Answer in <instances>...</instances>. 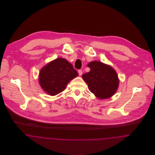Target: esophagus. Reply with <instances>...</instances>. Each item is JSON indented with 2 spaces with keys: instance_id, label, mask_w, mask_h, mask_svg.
<instances>
[{
  "instance_id": "1",
  "label": "esophagus",
  "mask_w": 155,
  "mask_h": 155,
  "mask_svg": "<svg viewBox=\"0 0 155 155\" xmlns=\"http://www.w3.org/2000/svg\"><path fill=\"white\" fill-rule=\"evenodd\" d=\"M78 74H79V75L80 76H81V75L82 74V71L81 70H79L78 71Z\"/></svg>"
}]
</instances>
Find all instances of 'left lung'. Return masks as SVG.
<instances>
[{
  "label": "left lung",
  "mask_w": 155,
  "mask_h": 155,
  "mask_svg": "<svg viewBox=\"0 0 155 155\" xmlns=\"http://www.w3.org/2000/svg\"><path fill=\"white\" fill-rule=\"evenodd\" d=\"M90 71L82 75L89 89L101 99L109 98L118 88L119 80L116 71L110 66L97 61H91L87 65Z\"/></svg>",
  "instance_id": "8db88e82"
}]
</instances>
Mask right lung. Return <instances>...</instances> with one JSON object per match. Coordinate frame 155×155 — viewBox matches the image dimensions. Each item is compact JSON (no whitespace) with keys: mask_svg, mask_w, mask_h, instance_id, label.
I'll list each match as a JSON object with an SVG mask.
<instances>
[{"mask_svg":"<svg viewBox=\"0 0 155 155\" xmlns=\"http://www.w3.org/2000/svg\"><path fill=\"white\" fill-rule=\"evenodd\" d=\"M78 74L66 59L58 58L42 68L39 75L41 87L47 94L54 96L63 92L67 84Z\"/></svg>","mask_w":155,"mask_h":155,"instance_id":"add662e5","label":"right lung"}]
</instances>
